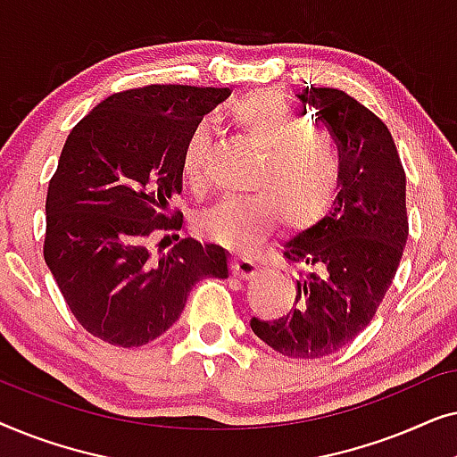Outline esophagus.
I'll use <instances>...</instances> for the list:
<instances>
[{"label":"esophagus","instance_id":"34e87169","mask_svg":"<svg viewBox=\"0 0 457 457\" xmlns=\"http://www.w3.org/2000/svg\"><path fill=\"white\" fill-rule=\"evenodd\" d=\"M230 270H233L235 277L249 278L258 272V266H255V262L252 258H245V255H235V258L230 260Z\"/></svg>","mask_w":457,"mask_h":457}]
</instances>
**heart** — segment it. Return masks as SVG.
I'll list each match as a JSON object with an SVG mask.
<instances>
[{
  "label": "heart",
  "mask_w": 457,
  "mask_h": 457,
  "mask_svg": "<svg viewBox=\"0 0 457 457\" xmlns=\"http://www.w3.org/2000/svg\"><path fill=\"white\" fill-rule=\"evenodd\" d=\"M230 122L262 152L253 193L224 197L197 214V230L230 247H249L285 220L303 228L330 210L343 183V162L333 137L305 129L293 105L274 91H252L228 108ZM208 129L197 124L180 154V177L193 191L204 189Z\"/></svg>",
  "instance_id": "1"
}]
</instances>
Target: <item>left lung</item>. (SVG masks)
Segmentation results:
<instances>
[{"label": "left lung", "instance_id": "obj_1", "mask_svg": "<svg viewBox=\"0 0 457 457\" xmlns=\"http://www.w3.org/2000/svg\"><path fill=\"white\" fill-rule=\"evenodd\" d=\"M305 108L339 147L343 183L333 210L285 241L291 266H303L295 308L278 320L252 318V330L287 358H322L364 330L395 278L408 241L405 172L380 118L333 87H305Z\"/></svg>", "mask_w": 457, "mask_h": 457}]
</instances>
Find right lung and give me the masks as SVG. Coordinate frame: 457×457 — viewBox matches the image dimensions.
<instances>
[{"instance_id": "obj_1", "label": "right lung", "mask_w": 457, "mask_h": 457, "mask_svg": "<svg viewBox=\"0 0 457 457\" xmlns=\"http://www.w3.org/2000/svg\"><path fill=\"white\" fill-rule=\"evenodd\" d=\"M228 96L227 87H137L112 93L68 135L47 187L43 258L97 339L145 345L179 320L195 283L228 277L214 243L187 237L164 255L152 249L155 233L183 227L172 199L183 191L187 135Z\"/></svg>"}]
</instances>
